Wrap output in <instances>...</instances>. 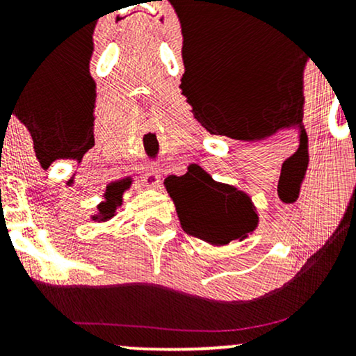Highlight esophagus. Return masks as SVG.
<instances>
[{
	"label": "esophagus",
	"mask_w": 356,
	"mask_h": 356,
	"mask_svg": "<svg viewBox=\"0 0 356 356\" xmlns=\"http://www.w3.org/2000/svg\"><path fill=\"white\" fill-rule=\"evenodd\" d=\"M144 179L149 187H159V184H161V172H159V169H155V167H149V169L145 170Z\"/></svg>",
	"instance_id": "1"
}]
</instances>
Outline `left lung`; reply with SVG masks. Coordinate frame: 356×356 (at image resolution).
Returning <instances> with one entry per match:
<instances>
[{"mask_svg": "<svg viewBox=\"0 0 356 356\" xmlns=\"http://www.w3.org/2000/svg\"><path fill=\"white\" fill-rule=\"evenodd\" d=\"M164 184L187 234L226 246L257 227V211L246 192L216 182L202 167L192 164L181 177L170 175Z\"/></svg>", "mask_w": 356, "mask_h": 356, "instance_id": "8db88e82", "label": "left lung"}]
</instances>
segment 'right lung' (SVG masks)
Wrapping results in <instances>:
<instances>
[{"label": "right lung", "mask_w": 356, "mask_h": 356, "mask_svg": "<svg viewBox=\"0 0 356 356\" xmlns=\"http://www.w3.org/2000/svg\"><path fill=\"white\" fill-rule=\"evenodd\" d=\"M127 189V182L120 181V182H113L112 186L107 187V192L104 194L105 201H102L99 206H97V212L95 216H92L93 220H99V222H105V220L112 219L115 216L117 207L122 206V194Z\"/></svg>", "instance_id": "1"}]
</instances>
